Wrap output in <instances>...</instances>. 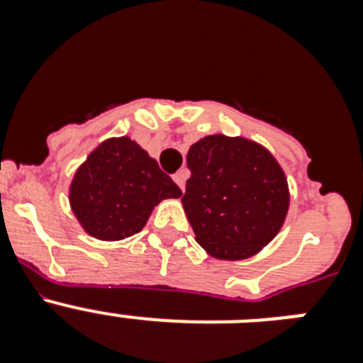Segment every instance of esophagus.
<instances>
[{"mask_svg":"<svg viewBox=\"0 0 363 363\" xmlns=\"http://www.w3.org/2000/svg\"><path fill=\"white\" fill-rule=\"evenodd\" d=\"M172 179H174L176 185H178V187L182 189V191H184V189H185V179H187V171L176 172V174L172 176Z\"/></svg>","mask_w":363,"mask_h":363,"instance_id":"34e87169","label":"esophagus"}]
</instances>
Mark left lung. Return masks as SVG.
<instances>
[{
	"instance_id": "obj_1",
	"label": "left lung",
	"mask_w": 363,
	"mask_h": 363,
	"mask_svg": "<svg viewBox=\"0 0 363 363\" xmlns=\"http://www.w3.org/2000/svg\"><path fill=\"white\" fill-rule=\"evenodd\" d=\"M187 167L182 203L196 242L211 256L251 258L277 236L289 211V187L265 147L213 134L191 145Z\"/></svg>"
}]
</instances>
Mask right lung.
Segmentation results:
<instances>
[{"instance_id": "add662e5", "label": "right lung", "mask_w": 363, "mask_h": 363, "mask_svg": "<svg viewBox=\"0 0 363 363\" xmlns=\"http://www.w3.org/2000/svg\"><path fill=\"white\" fill-rule=\"evenodd\" d=\"M179 196L171 176L127 136L99 143L79 165L69 189L70 209L79 225L105 242L140 233L160 201Z\"/></svg>"}]
</instances>
